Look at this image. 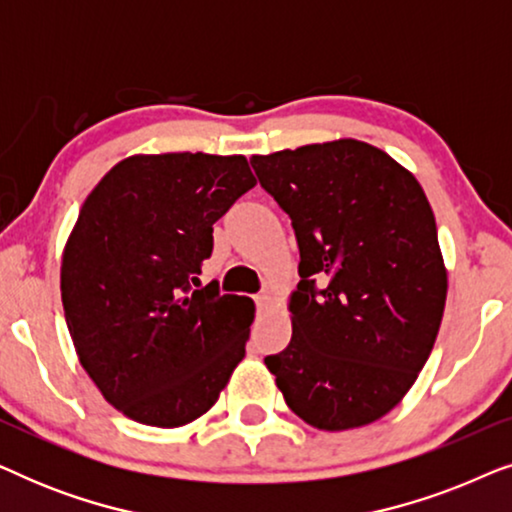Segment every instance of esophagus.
I'll return each instance as SVG.
<instances>
[{
	"label": "esophagus",
	"instance_id": "esophagus-1",
	"mask_svg": "<svg viewBox=\"0 0 512 512\" xmlns=\"http://www.w3.org/2000/svg\"><path fill=\"white\" fill-rule=\"evenodd\" d=\"M256 305H258V310H268V307L272 305V293L270 291H261L256 296Z\"/></svg>",
	"mask_w": 512,
	"mask_h": 512
}]
</instances>
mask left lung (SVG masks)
Returning a JSON list of instances; mask_svg holds the SVG:
<instances>
[{"label": "left lung", "instance_id": "left-lung-1", "mask_svg": "<svg viewBox=\"0 0 512 512\" xmlns=\"http://www.w3.org/2000/svg\"><path fill=\"white\" fill-rule=\"evenodd\" d=\"M251 167L300 249L291 342L265 366L314 429L375 422L415 384L443 321L447 270L429 200L403 165L359 139L254 156Z\"/></svg>", "mask_w": 512, "mask_h": 512}]
</instances>
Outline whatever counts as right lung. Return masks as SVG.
Returning a JSON list of instances; mask_svg holds the SVG:
<instances>
[{"label": "right lung", "instance_id": "add662e5", "mask_svg": "<svg viewBox=\"0 0 512 512\" xmlns=\"http://www.w3.org/2000/svg\"><path fill=\"white\" fill-rule=\"evenodd\" d=\"M256 186L247 158L130 156L83 202L60 268L76 354L107 403L174 429L212 408L244 359L254 300L205 289L214 223Z\"/></svg>", "mask_w": 512, "mask_h": 512}]
</instances>
